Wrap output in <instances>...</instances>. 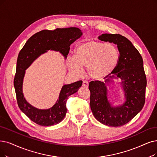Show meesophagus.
<instances>
[{
    "mask_svg": "<svg viewBox=\"0 0 157 157\" xmlns=\"http://www.w3.org/2000/svg\"><path fill=\"white\" fill-rule=\"evenodd\" d=\"M88 85H89V83H88V82H87V81L83 80V82H82V86H84V87H88Z\"/></svg>",
    "mask_w": 157,
    "mask_h": 157,
    "instance_id": "obj_1",
    "label": "esophagus"
}]
</instances>
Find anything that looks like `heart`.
Wrapping results in <instances>:
<instances>
[{
  "label": "heart",
  "mask_w": 157,
  "mask_h": 157,
  "mask_svg": "<svg viewBox=\"0 0 157 157\" xmlns=\"http://www.w3.org/2000/svg\"><path fill=\"white\" fill-rule=\"evenodd\" d=\"M118 59V50L114 45L88 40L75 49L74 57L69 60L68 66L70 71L76 75L82 74V67H87L91 78L101 80L114 70Z\"/></svg>",
  "instance_id": "obj_1"
}]
</instances>
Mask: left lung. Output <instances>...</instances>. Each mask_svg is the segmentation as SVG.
Segmentation results:
<instances>
[{
	"instance_id": "1",
	"label": "left lung",
	"mask_w": 157,
	"mask_h": 157,
	"mask_svg": "<svg viewBox=\"0 0 157 157\" xmlns=\"http://www.w3.org/2000/svg\"><path fill=\"white\" fill-rule=\"evenodd\" d=\"M99 40L112 42L117 45L120 55L114 70L105 79L122 80L126 102L118 107H112L107 98L105 83L98 80L89 84L90 107L98 121L111 127H120L128 123L142 110L145 104L146 76L143 66V60L139 51L127 38L120 34L104 33L98 36ZM108 76L105 77L107 78Z\"/></svg>"
}]
</instances>
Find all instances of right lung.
<instances>
[{"instance_id":"1","label":"right lung","mask_w":157,"mask_h":157,"mask_svg":"<svg viewBox=\"0 0 157 157\" xmlns=\"http://www.w3.org/2000/svg\"><path fill=\"white\" fill-rule=\"evenodd\" d=\"M82 35V31L78 28L42 30L31 36L18 53L13 82L17 104L20 109L31 121L40 126H51L63 120L67 112V98L78 91L82 81L63 86L59 99L52 108L39 109L28 103L24 97L22 82L25 70L39 56L49 49L60 52L66 58L70 45Z\"/></svg>"}]
</instances>
